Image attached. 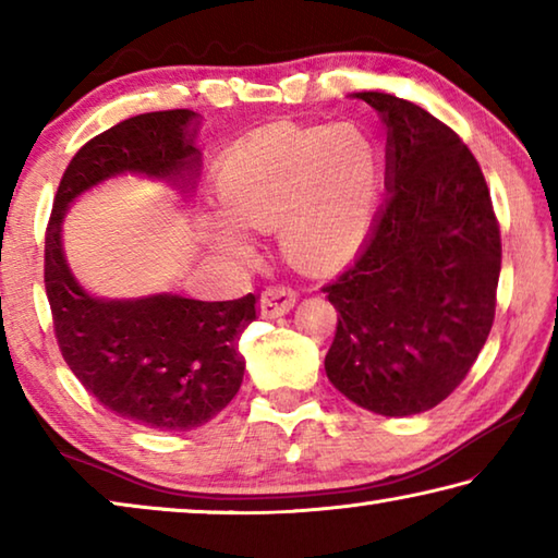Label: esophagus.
<instances>
[{"label": "esophagus", "mask_w": 558, "mask_h": 558, "mask_svg": "<svg viewBox=\"0 0 558 558\" xmlns=\"http://www.w3.org/2000/svg\"><path fill=\"white\" fill-rule=\"evenodd\" d=\"M298 302V292L286 286H270L260 295V315L263 317H280L290 313Z\"/></svg>", "instance_id": "1"}]
</instances>
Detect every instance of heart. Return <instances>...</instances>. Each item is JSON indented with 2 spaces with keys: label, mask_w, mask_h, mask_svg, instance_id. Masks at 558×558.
Segmentation results:
<instances>
[{
  "label": "heart",
  "mask_w": 558,
  "mask_h": 558,
  "mask_svg": "<svg viewBox=\"0 0 558 558\" xmlns=\"http://www.w3.org/2000/svg\"><path fill=\"white\" fill-rule=\"evenodd\" d=\"M381 149L356 125H280L235 145L216 172V194L233 219L278 229L282 253L310 270L352 260L369 235L381 196ZM216 241L241 258L251 239L211 216Z\"/></svg>",
  "instance_id": "obj_1"
}]
</instances>
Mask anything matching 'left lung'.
Instances as JSON below:
<instances>
[{
	"mask_svg": "<svg viewBox=\"0 0 558 558\" xmlns=\"http://www.w3.org/2000/svg\"><path fill=\"white\" fill-rule=\"evenodd\" d=\"M354 98L386 125V202L362 253L323 292L337 307L327 379L381 415H413L458 389L495 319L502 266L489 189L468 145L411 100Z\"/></svg>",
	"mask_w": 558,
	"mask_h": 558,
	"instance_id": "obj_1",
	"label": "left lung"
}]
</instances>
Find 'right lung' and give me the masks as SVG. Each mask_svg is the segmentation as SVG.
Segmentation results:
<instances>
[{"instance_id":"right-lung-1","label":"right lung","mask_w":558,"mask_h":558,"mask_svg":"<svg viewBox=\"0 0 558 558\" xmlns=\"http://www.w3.org/2000/svg\"><path fill=\"white\" fill-rule=\"evenodd\" d=\"M194 118L192 110L145 112L93 137L65 167L46 229V298L65 364L108 411L155 430L199 428L239 393L245 369L239 339L256 319L258 295L96 298L63 258L61 223L75 196L116 174L189 184L199 167Z\"/></svg>"}]
</instances>
